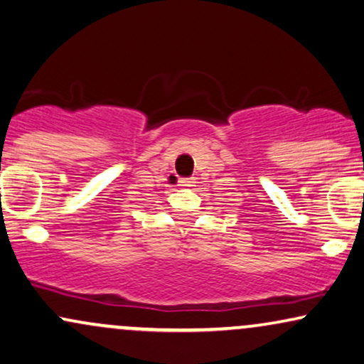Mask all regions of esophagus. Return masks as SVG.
Wrapping results in <instances>:
<instances>
[{
	"instance_id": "obj_1",
	"label": "esophagus",
	"mask_w": 364,
	"mask_h": 364,
	"mask_svg": "<svg viewBox=\"0 0 364 364\" xmlns=\"http://www.w3.org/2000/svg\"><path fill=\"white\" fill-rule=\"evenodd\" d=\"M193 178H181V181H178V186H181L182 188H191V187H193Z\"/></svg>"
}]
</instances>
